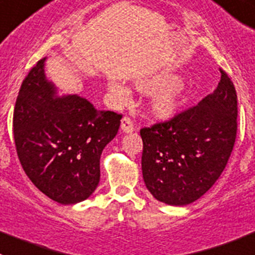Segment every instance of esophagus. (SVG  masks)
Listing matches in <instances>:
<instances>
[{
  "instance_id": "34e87169",
  "label": "esophagus",
  "mask_w": 255,
  "mask_h": 255,
  "mask_svg": "<svg viewBox=\"0 0 255 255\" xmlns=\"http://www.w3.org/2000/svg\"><path fill=\"white\" fill-rule=\"evenodd\" d=\"M121 129L123 130V133L133 132V129H134V126H133L132 121H130L129 118H127V117H125V118L121 121Z\"/></svg>"
}]
</instances>
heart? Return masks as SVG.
<instances>
[{
  "mask_svg": "<svg viewBox=\"0 0 255 255\" xmlns=\"http://www.w3.org/2000/svg\"><path fill=\"white\" fill-rule=\"evenodd\" d=\"M109 93L117 104H126L129 99V90L119 82H109ZM134 88L142 94H152L148 103L151 116L160 121L175 117L187 99V89L174 73L160 72L139 79Z\"/></svg>",
  "mask_w": 255,
  "mask_h": 255,
  "instance_id": "1",
  "label": "heart"
}]
</instances>
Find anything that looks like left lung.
<instances>
[{"instance_id": "obj_1", "label": "left lung", "mask_w": 255, "mask_h": 255, "mask_svg": "<svg viewBox=\"0 0 255 255\" xmlns=\"http://www.w3.org/2000/svg\"><path fill=\"white\" fill-rule=\"evenodd\" d=\"M171 121L142 128V175L150 193L170 206L193 203L216 183L236 138L238 96L230 77Z\"/></svg>"}]
</instances>
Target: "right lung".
<instances>
[{"instance_id": "add662e5", "label": "right lung", "mask_w": 255, "mask_h": 255, "mask_svg": "<svg viewBox=\"0 0 255 255\" xmlns=\"http://www.w3.org/2000/svg\"><path fill=\"white\" fill-rule=\"evenodd\" d=\"M45 59L22 81L13 138L27 178L62 205L88 199L100 180V156L118 133L122 116L98 111L79 95H58L45 76Z\"/></svg>"}]
</instances>
